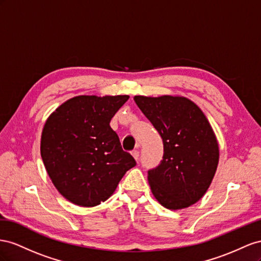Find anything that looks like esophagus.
I'll use <instances>...</instances> for the list:
<instances>
[{
  "label": "esophagus",
  "instance_id": "34e87169",
  "mask_svg": "<svg viewBox=\"0 0 261 261\" xmlns=\"http://www.w3.org/2000/svg\"><path fill=\"white\" fill-rule=\"evenodd\" d=\"M131 154H132V156L133 158H135L137 161L139 160V156H140V152L138 151V150H133L132 152H131Z\"/></svg>",
  "mask_w": 261,
  "mask_h": 261
}]
</instances>
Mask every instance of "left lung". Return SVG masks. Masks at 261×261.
Here are the masks:
<instances>
[{"label": "left lung", "instance_id": "1", "mask_svg": "<svg viewBox=\"0 0 261 261\" xmlns=\"http://www.w3.org/2000/svg\"><path fill=\"white\" fill-rule=\"evenodd\" d=\"M135 101L163 139V160L147 170L154 197L170 210L196 203L209 188L219 163L209 121L185 97L136 96Z\"/></svg>", "mask_w": 261, "mask_h": 261}]
</instances>
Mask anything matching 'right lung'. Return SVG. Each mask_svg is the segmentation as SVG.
<instances>
[{
	"label": "right lung",
	"instance_id": "add662e5",
	"mask_svg": "<svg viewBox=\"0 0 261 261\" xmlns=\"http://www.w3.org/2000/svg\"><path fill=\"white\" fill-rule=\"evenodd\" d=\"M128 99L126 95L77 96L62 103L44 124L42 162L58 191L72 203L103 202L137 165L109 125Z\"/></svg>",
	"mask_w": 261,
	"mask_h": 261
}]
</instances>
